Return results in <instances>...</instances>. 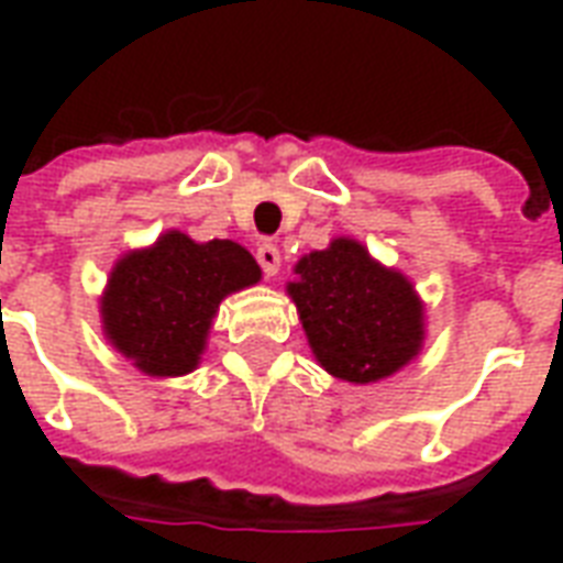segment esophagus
<instances>
[{"mask_svg": "<svg viewBox=\"0 0 563 563\" xmlns=\"http://www.w3.org/2000/svg\"><path fill=\"white\" fill-rule=\"evenodd\" d=\"M256 263H260V268H263L268 277H274V274L280 272V251H277V245L263 242V245L256 247Z\"/></svg>", "mask_w": 563, "mask_h": 563, "instance_id": "1", "label": "esophagus"}]
</instances>
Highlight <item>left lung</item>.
I'll return each mask as SVG.
<instances>
[{"instance_id":"8db88e82","label":"left lung","mask_w":563,"mask_h":563,"mask_svg":"<svg viewBox=\"0 0 563 563\" xmlns=\"http://www.w3.org/2000/svg\"><path fill=\"white\" fill-rule=\"evenodd\" d=\"M289 295L316 360L347 383H374L418 356L423 309L411 283L374 263L353 239H335L295 265Z\"/></svg>"}]
</instances>
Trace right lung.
Instances as JSON below:
<instances>
[{"label": "right lung", "mask_w": 563, "mask_h": 563, "mask_svg": "<svg viewBox=\"0 0 563 563\" xmlns=\"http://www.w3.org/2000/svg\"><path fill=\"white\" fill-rule=\"evenodd\" d=\"M256 280L260 265L236 242L198 245L172 230L148 251L119 260L101 300L104 333L145 374H189L221 298Z\"/></svg>", "instance_id": "add662e5"}]
</instances>
